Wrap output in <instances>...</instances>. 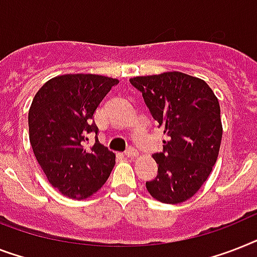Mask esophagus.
I'll return each mask as SVG.
<instances>
[{
  "label": "esophagus",
  "mask_w": 257,
  "mask_h": 257,
  "mask_svg": "<svg viewBox=\"0 0 257 257\" xmlns=\"http://www.w3.org/2000/svg\"><path fill=\"white\" fill-rule=\"evenodd\" d=\"M137 150L135 149V148H129L128 150H125V156H126V157H129V158H132V157H136V156H137Z\"/></svg>",
  "instance_id": "1"
}]
</instances>
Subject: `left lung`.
I'll use <instances>...</instances> for the list:
<instances>
[{
	"mask_svg": "<svg viewBox=\"0 0 257 257\" xmlns=\"http://www.w3.org/2000/svg\"><path fill=\"white\" fill-rule=\"evenodd\" d=\"M131 84L166 136L164 150L153 154L158 173L147 182L148 191L162 203L187 201L218 158L223 133L218 99L206 81L178 71L137 76Z\"/></svg>",
	"mask_w": 257,
	"mask_h": 257,
	"instance_id": "1",
	"label": "left lung"
}]
</instances>
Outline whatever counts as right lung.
Here are the masks:
<instances>
[{
	"label": "right lung",
	"mask_w": 257,
	"mask_h": 257,
	"mask_svg": "<svg viewBox=\"0 0 257 257\" xmlns=\"http://www.w3.org/2000/svg\"><path fill=\"white\" fill-rule=\"evenodd\" d=\"M117 79L67 74L50 79L35 93L29 110L33 152L49 182L74 199L96 193L114 166L113 152L97 140L93 113ZM95 144L86 148L88 135Z\"/></svg>",
	"instance_id": "obj_1"
}]
</instances>
